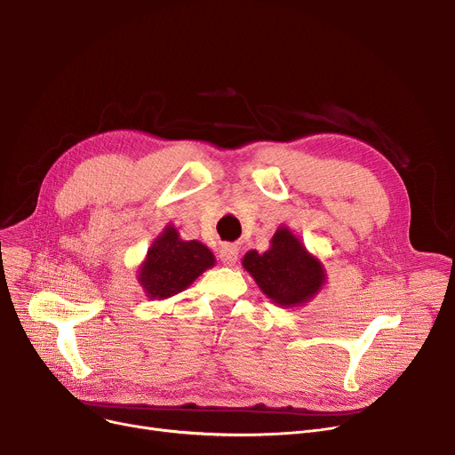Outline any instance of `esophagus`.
Returning <instances> with one entry per match:
<instances>
[{"instance_id":"34e87169","label":"esophagus","mask_w":455,"mask_h":455,"mask_svg":"<svg viewBox=\"0 0 455 455\" xmlns=\"http://www.w3.org/2000/svg\"><path fill=\"white\" fill-rule=\"evenodd\" d=\"M220 259L223 261L225 266H234L235 261H237V247L235 245H230V243H227V245H223L221 247V251H220Z\"/></svg>"}]
</instances>
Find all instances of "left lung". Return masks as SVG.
<instances>
[{
    "instance_id": "8db88e82",
    "label": "left lung",
    "mask_w": 455,
    "mask_h": 455,
    "mask_svg": "<svg viewBox=\"0 0 455 455\" xmlns=\"http://www.w3.org/2000/svg\"><path fill=\"white\" fill-rule=\"evenodd\" d=\"M242 266L254 278L259 291L282 307L306 306L326 283L323 261L307 252L285 225L276 228L266 252L249 251Z\"/></svg>"
}]
</instances>
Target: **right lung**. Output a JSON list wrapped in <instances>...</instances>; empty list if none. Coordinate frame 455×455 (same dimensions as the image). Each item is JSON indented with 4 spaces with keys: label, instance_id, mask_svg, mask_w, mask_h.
<instances>
[{
    "label": "right lung",
    "instance_id": "add662e5",
    "mask_svg": "<svg viewBox=\"0 0 455 455\" xmlns=\"http://www.w3.org/2000/svg\"><path fill=\"white\" fill-rule=\"evenodd\" d=\"M213 266L215 256L204 243L182 240L175 225L170 223L148 249L136 278L148 299L162 300L184 291Z\"/></svg>",
    "mask_w": 455,
    "mask_h": 455
}]
</instances>
